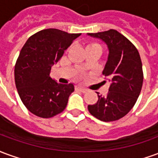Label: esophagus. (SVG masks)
<instances>
[{"label":"esophagus","mask_w":158,"mask_h":158,"mask_svg":"<svg viewBox=\"0 0 158 158\" xmlns=\"http://www.w3.org/2000/svg\"><path fill=\"white\" fill-rule=\"evenodd\" d=\"M78 89H79L80 91H82V92H86V91H87V89H86L85 88L82 87V86H78Z\"/></svg>","instance_id":"1"}]
</instances>
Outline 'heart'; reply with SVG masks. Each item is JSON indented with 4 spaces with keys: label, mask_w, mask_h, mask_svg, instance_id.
<instances>
[{
    "label": "heart",
    "mask_w": 158,
    "mask_h": 158,
    "mask_svg": "<svg viewBox=\"0 0 158 158\" xmlns=\"http://www.w3.org/2000/svg\"><path fill=\"white\" fill-rule=\"evenodd\" d=\"M91 45H97V44H91Z\"/></svg>",
    "instance_id": "heart-1"
}]
</instances>
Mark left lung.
<instances>
[{"label": "left lung", "instance_id": "left-lung-1", "mask_svg": "<svg viewBox=\"0 0 158 158\" xmlns=\"http://www.w3.org/2000/svg\"><path fill=\"white\" fill-rule=\"evenodd\" d=\"M87 35L102 40L107 46L108 56L102 74L110 84L106 96H99L96 92L98 101L89 105L88 110L101 121H115L132 109L141 90L143 71L139 52L129 40L114 29Z\"/></svg>", "mask_w": 158, "mask_h": 158}]
</instances>
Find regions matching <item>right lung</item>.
I'll return each instance as SVG.
<instances>
[{
    "mask_svg": "<svg viewBox=\"0 0 158 158\" xmlns=\"http://www.w3.org/2000/svg\"><path fill=\"white\" fill-rule=\"evenodd\" d=\"M80 35L44 29L23 46L14 69L15 84L20 99L33 114L48 118L65 109L74 85L59 84L50 73L52 65Z\"/></svg>",
    "mask_w": 158,
    "mask_h": 158,
    "instance_id": "obj_1",
    "label": "right lung"
}]
</instances>
